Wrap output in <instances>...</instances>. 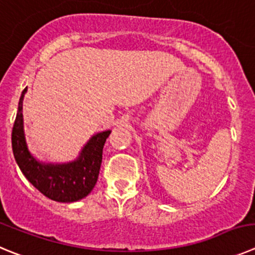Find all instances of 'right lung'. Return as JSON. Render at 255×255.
I'll list each match as a JSON object with an SVG mask.
<instances>
[{"label": "right lung", "mask_w": 255, "mask_h": 255, "mask_svg": "<svg viewBox=\"0 0 255 255\" xmlns=\"http://www.w3.org/2000/svg\"><path fill=\"white\" fill-rule=\"evenodd\" d=\"M27 88L22 90L17 114L13 123L12 151L18 167L25 177L42 195L59 203H73L90 194L98 180L102 154L111 130L95 134L77 161L68 165H42L28 152L23 135L22 101Z\"/></svg>", "instance_id": "1"}]
</instances>
